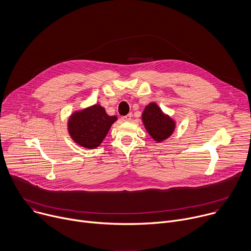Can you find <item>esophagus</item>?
Here are the masks:
<instances>
[{
    "label": "esophagus",
    "mask_w": 251,
    "mask_h": 251,
    "mask_svg": "<svg viewBox=\"0 0 251 251\" xmlns=\"http://www.w3.org/2000/svg\"><path fill=\"white\" fill-rule=\"evenodd\" d=\"M131 118H132V113H129V114H127L126 116L122 117V120H123V121H130Z\"/></svg>",
    "instance_id": "34e87169"
}]
</instances>
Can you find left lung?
I'll use <instances>...</instances> for the list:
<instances>
[{
	"instance_id": "1",
	"label": "left lung",
	"mask_w": 251,
	"mask_h": 251,
	"mask_svg": "<svg viewBox=\"0 0 251 251\" xmlns=\"http://www.w3.org/2000/svg\"><path fill=\"white\" fill-rule=\"evenodd\" d=\"M142 121L145 129L156 142H162L169 138L175 129V121L164 114L154 102L145 107Z\"/></svg>"
}]
</instances>
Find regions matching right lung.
I'll use <instances>...</instances> for the list:
<instances>
[{"label":"right lung","mask_w":251,"mask_h":251,"mask_svg":"<svg viewBox=\"0 0 251 251\" xmlns=\"http://www.w3.org/2000/svg\"><path fill=\"white\" fill-rule=\"evenodd\" d=\"M116 120V116H109L102 106L95 104L74 112L68 120V131L80 146L95 149L103 142Z\"/></svg>","instance_id":"1"}]
</instances>
